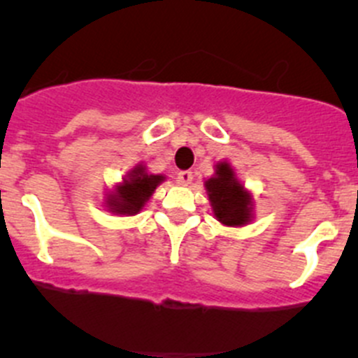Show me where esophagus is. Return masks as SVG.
Segmentation results:
<instances>
[{
    "label": "esophagus",
    "mask_w": 358,
    "mask_h": 358,
    "mask_svg": "<svg viewBox=\"0 0 358 358\" xmlns=\"http://www.w3.org/2000/svg\"><path fill=\"white\" fill-rule=\"evenodd\" d=\"M192 180H194L192 171H180L178 175H176V182L183 187L190 185V183H192Z\"/></svg>",
    "instance_id": "obj_1"
}]
</instances>
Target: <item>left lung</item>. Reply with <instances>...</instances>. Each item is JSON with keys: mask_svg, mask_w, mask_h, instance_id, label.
I'll list each match as a JSON object with an SVG mask.
<instances>
[{"mask_svg": "<svg viewBox=\"0 0 358 358\" xmlns=\"http://www.w3.org/2000/svg\"><path fill=\"white\" fill-rule=\"evenodd\" d=\"M213 216L225 227L249 225L255 218L252 192L241 183L230 162L215 164V175L204 182Z\"/></svg>", "mask_w": 358, "mask_h": 358, "instance_id": "1", "label": "left lung"}]
</instances>
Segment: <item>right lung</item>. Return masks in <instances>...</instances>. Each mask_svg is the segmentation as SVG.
Wrapping results in <instances>:
<instances>
[{
  "mask_svg": "<svg viewBox=\"0 0 358 358\" xmlns=\"http://www.w3.org/2000/svg\"><path fill=\"white\" fill-rule=\"evenodd\" d=\"M164 180V175H152L147 171L145 164H136L106 194L103 204L114 215H138Z\"/></svg>",
  "mask_w": 358,
  "mask_h": 358,
  "instance_id": "obj_1",
  "label": "right lung"
}]
</instances>
